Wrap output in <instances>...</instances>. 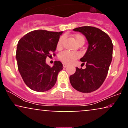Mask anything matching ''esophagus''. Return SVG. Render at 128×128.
I'll list each match as a JSON object with an SVG mask.
<instances>
[{"mask_svg": "<svg viewBox=\"0 0 128 128\" xmlns=\"http://www.w3.org/2000/svg\"><path fill=\"white\" fill-rule=\"evenodd\" d=\"M62 65H63V67H64V68H66V67H67V66H68L67 64H66V63H63Z\"/></svg>", "mask_w": 128, "mask_h": 128, "instance_id": "34e87169", "label": "esophagus"}]
</instances>
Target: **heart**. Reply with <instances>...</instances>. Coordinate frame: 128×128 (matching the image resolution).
I'll use <instances>...</instances> for the list:
<instances>
[{"label": "heart", "mask_w": 128, "mask_h": 128, "mask_svg": "<svg viewBox=\"0 0 128 128\" xmlns=\"http://www.w3.org/2000/svg\"><path fill=\"white\" fill-rule=\"evenodd\" d=\"M73 38H74V42H76L77 44H78L81 42H85V38L84 36H82L81 34H74L73 36ZM63 40H64L63 36L60 37V39L58 40L56 44V49L58 50H61L62 48ZM79 56L80 55L78 52H67V51H64V52H61V54H59L58 58L63 62L70 64V63L73 62L75 60L78 59Z\"/></svg>", "instance_id": "obj_1"}]
</instances>
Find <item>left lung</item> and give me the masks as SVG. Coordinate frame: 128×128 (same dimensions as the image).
I'll list each match as a JSON object with an SVG mask.
<instances>
[{
    "label": "left lung",
    "instance_id": "left-lung-1",
    "mask_svg": "<svg viewBox=\"0 0 128 128\" xmlns=\"http://www.w3.org/2000/svg\"><path fill=\"white\" fill-rule=\"evenodd\" d=\"M73 30L84 35L88 47L80 58L85 69L76 68V72L70 76L72 86L78 92H91L102 85L108 74L112 58L113 44L108 34L92 26L76 28Z\"/></svg>",
    "mask_w": 128,
    "mask_h": 128
}]
</instances>
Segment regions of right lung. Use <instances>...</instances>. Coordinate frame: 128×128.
<instances>
[{"mask_svg": "<svg viewBox=\"0 0 128 128\" xmlns=\"http://www.w3.org/2000/svg\"><path fill=\"white\" fill-rule=\"evenodd\" d=\"M62 32L36 30L24 36L18 41L16 59L18 71L29 88L38 92L49 90L55 86L62 64L55 61L53 67L46 59L56 49Z\"/></svg>", "mask_w": 128, "mask_h": 128, "instance_id": "right-lung-1", "label": "right lung"}]
</instances>
